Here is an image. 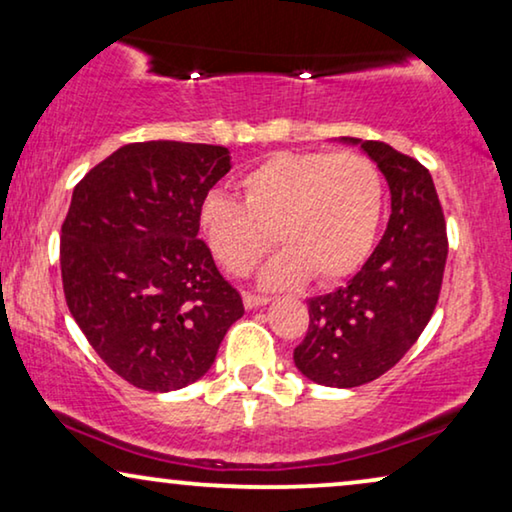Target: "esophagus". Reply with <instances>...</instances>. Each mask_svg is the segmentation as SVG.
Wrapping results in <instances>:
<instances>
[{"label": "esophagus", "mask_w": 512, "mask_h": 512, "mask_svg": "<svg viewBox=\"0 0 512 512\" xmlns=\"http://www.w3.org/2000/svg\"><path fill=\"white\" fill-rule=\"evenodd\" d=\"M242 300H244V307H249V310H256V307H261V305L268 303V296H256V293H244Z\"/></svg>", "instance_id": "obj_1"}]
</instances>
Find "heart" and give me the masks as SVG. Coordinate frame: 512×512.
<instances>
[{"instance_id":"obj_1","label":"heart","mask_w":512,"mask_h":512,"mask_svg":"<svg viewBox=\"0 0 512 512\" xmlns=\"http://www.w3.org/2000/svg\"><path fill=\"white\" fill-rule=\"evenodd\" d=\"M240 193L209 195L200 233L237 277L263 261L275 233L284 251L263 270L265 286L347 277L366 261L384 205L380 167L356 151L272 153L242 174Z\"/></svg>"}]
</instances>
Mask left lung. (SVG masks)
I'll list each match as a JSON object with an SVG mask.
<instances>
[{
	"label": "left lung",
	"instance_id": "1",
	"mask_svg": "<svg viewBox=\"0 0 512 512\" xmlns=\"http://www.w3.org/2000/svg\"><path fill=\"white\" fill-rule=\"evenodd\" d=\"M347 142L375 160L391 191V216L363 268L310 300V326L293 349L300 373L324 387H361L394 368L436 310L447 230L436 186L419 160L384 142Z\"/></svg>",
	"mask_w": 512,
	"mask_h": 512
}]
</instances>
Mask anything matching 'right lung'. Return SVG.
I'll use <instances>...</instances> for the list:
<instances>
[{"mask_svg": "<svg viewBox=\"0 0 512 512\" xmlns=\"http://www.w3.org/2000/svg\"><path fill=\"white\" fill-rule=\"evenodd\" d=\"M226 146L137 142L95 165L62 221L69 312L118 377L146 391L200 380L244 314L237 289L198 237Z\"/></svg>", "mask_w": 512, "mask_h": 512, "instance_id": "add662e5", "label": "right lung"}]
</instances>
